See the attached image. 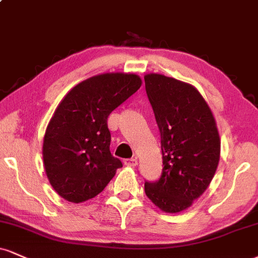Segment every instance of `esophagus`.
Here are the masks:
<instances>
[{"mask_svg": "<svg viewBox=\"0 0 258 258\" xmlns=\"http://www.w3.org/2000/svg\"><path fill=\"white\" fill-rule=\"evenodd\" d=\"M125 164H126V166H128V167H136L138 164L137 157H132V159L125 160Z\"/></svg>", "mask_w": 258, "mask_h": 258, "instance_id": "1", "label": "esophagus"}]
</instances>
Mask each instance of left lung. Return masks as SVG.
Masks as SVG:
<instances>
[{
    "instance_id": "obj_1",
    "label": "left lung",
    "mask_w": 258,
    "mask_h": 258,
    "mask_svg": "<svg viewBox=\"0 0 258 258\" xmlns=\"http://www.w3.org/2000/svg\"><path fill=\"white\" fill-rule=\"evenodd\" d=\"M144 80L163 159L162 175L145 182V195L164 213H180L204 194L215 175L221 149L216 121L191 84L157 73Z\"/></svg>"
}]
</instances>
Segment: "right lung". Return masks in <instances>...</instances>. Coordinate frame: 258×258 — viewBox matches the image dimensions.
I'll list each match as a JSON object with an SVG mask.
<instances>
[{"mask_svg":"<svg viewBox=\"0 0 258 258\" xmlns=\"http://www.w3.org/2000/svg\"><path fill=\"white\" fill-rule=\"evenodd\" d=\"M142 86L132 73H103L77 84L57 105L43 141V162L58 196L91 200L122 167L111 155L109 114Z\"/></svg>","mask_w":258,"mask_h":258,"instance_id":"obj_1","label":"right lung"}]
</instances>
